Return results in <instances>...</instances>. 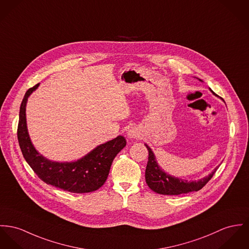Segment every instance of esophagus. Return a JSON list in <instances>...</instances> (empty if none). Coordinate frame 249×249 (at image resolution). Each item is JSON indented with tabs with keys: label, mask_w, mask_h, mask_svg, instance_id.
<instances>
[{
	"label": "esophagus",
	"mask_w": 249,
	"mask_h": 249,
	"mask_svg": "<svg viewBox=\"0 0 249 249\" xmlns=\"http://www.w3.org/2000/svg\"><path fill=\"white\" fill-rule=\"evenodd\" d=\"M128 136L130 138H135V137H137V133L134 131V129H132L128 132Z\"/></svg>",
	"instance_id": "34e87169"
}]
</instances>
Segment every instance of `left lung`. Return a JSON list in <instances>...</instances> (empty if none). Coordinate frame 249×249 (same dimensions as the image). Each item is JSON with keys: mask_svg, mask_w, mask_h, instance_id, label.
Listing matches in <instances>:
<instances>
[{"mask_svg": "<svg viewBox=\"0 0 249 249\" xmlns=\"http://www.w3.org/2000/svg\"><path fill=\"white\" fill-rule=\"evenodd\" d=\"M146 147L149 152L148 164H147L146 172H145L146 183L148 184L151 190L159 194L179 195L183 193L198 192L207 185V183L211 180L213 174L218 169L216 168L209 176L205 177L204 179H201L197 182L196 181L188 182L187 180H182L179 178L172 177L171 175L163 172L157 165L152 150L147 145Z\"/></svg>", "mask_w": 249, "mask_h": 249, "instance_id": "obj_1", "label": "left lung"}]
</instances>
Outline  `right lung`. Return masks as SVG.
<instances>
[{
    "instance_id": "obj_1",
    "label": "right lung",
    "mask_w": 249,
    "mask_h": 249,
    "mask_svg": "<svg viewBox=\"0 0 249 249\" xmlns=\"http://www.w3.org/2000/svg\"><path fill=\"white\" fill-rule=\"evenodd\" d=\"M38 85L26 91L19 107L17 136L25 161L38 178L48 185L74 193L95 192L105 183L115 155L126 146V139L119 135L72 163L51 162L42 157L30 141L25 120L27 98Z\"/></svg>"
}]
</instances>
